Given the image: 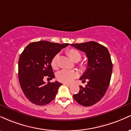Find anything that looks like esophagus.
<instances>
[{
	"mask_svg": "<svg viewBox=\"0 0 131 131\" xmlns=\"http://www.w3.org/2000/svg\"><path fill=\"white\" fill-rule=\"evenodd\" d=\"M64 84L65 85H67V86H68V87H69V88H70V87L71 86V84H67V83H64Z\"/></svg>",
	"mask_w": 131,
	"mask_h": 131,
	"instance_id": "34e87169",
	"label": "esophagus"
}]
</instances>
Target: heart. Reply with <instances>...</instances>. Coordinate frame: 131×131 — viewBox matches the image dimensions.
I'll return each mask as SVG.
<instances>
[{"label":"heart","instance_id":"heart-1","mask_svg":"<svg viewBox=\"0 0 131 131\" xmlns=\"http://www.w3.org/2000/svg\"><path fill=\"white\" fill-rule=\"evenodd\" d=\"M67 54L68 55L71 59L74 62H78L81 59V53L77 49H70L67 50ZM59 58L58 54H56L54 55L53 58L51 60V66L52 68L54 70H57L58 68V60ZM79 66L81 68H84L85 64L82 63L79 64ZM78 73L77 72L74 70H62L58 71L57 74V79L60 82H64V83H69L73 81L74 79L77 77Z\"/></svg>","mask_w":131,"mask_h":131}]
</instances>
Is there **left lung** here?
Here are the masks:
<instances>
[{
	"label": "left lung",
	"instance_id": "left-lung-1",
	"mask_svg": "<svg viewBox=\"0 0 131 131\" xmlns=\"http://www.w3.org/2000/svg\"><path fill=\"white\" fill-rule=\"evenodd\" d=\"M70 45L85 53L88 58V67L80 78L82 82L88 81V84L79 86V93L73 97L82 106H92L101 100L108 88L113 70L110 54L106 47L94 41Z\"/></svg>",
	"mask_w": 131,
	"mask_h": 131
}]
</instances>
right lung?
<instances>
[{"label": "right lung", "instance_id": "obj_1", "mask_svg": "<svg viewBox=\"0 0 131 131\" xmlns=\"http://www.w3.org/2000/svg\"><path fill=\"white\" fill-rule=\"evenodd\" d=\"M68 46L69 43L40 40L28 44L21 53L18 61L19 82L25 97L34 104L45 105L55 99L62 84L58 81L46 84L43 79L55 78L51 60Z\"/></svg>", "mask_w": 131, "mask_h": 131}]
</instances>
